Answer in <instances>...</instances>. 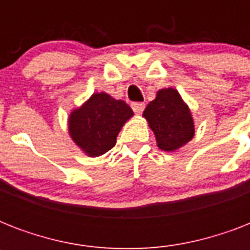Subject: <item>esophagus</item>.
<instances>
[{
  "label": "esophagus",
  "instance_id": "34e87169",
  "mask_svg": "<svg viewBox=\"0 0 250 250\" xmlns=\"http://www.w3.org/2000/svg\"><path fill=\"white\" fill-rule=\"evenodd\" d=\"M132 109H133V111H135V114L140 115V114L144 111L145 104H143V102H133Z\"/></svg>",
  "mask_w": 250,
  "mask_h": 250
}]
</instances>
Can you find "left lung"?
Segmentation results:
<instances>
[{
  "instance_id": "obj_1",
  "label": "left lung",
  "mask_w": 250,
  "mask_h": 250,
  "mask_svg": "<svg viewBox=\"0 0 250 250\" xmlns=\"http://www.w3.org/2000/svg\"><path fill=\"white\" fill-rule=\"evenodd\" d=\"M143 117L156 135L158 148L175 152L193 139L194 122L182 96L174 88H164L145 107Z\"/></svg>"
}]
</instances>
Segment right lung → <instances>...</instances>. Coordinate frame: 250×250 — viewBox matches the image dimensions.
I'll list each match as a JSON object with an SVG mask.
<instances>
[{
  "mask_svg": "<svg viewBox=\"0 0 250 250\" xmlns=\"http://www.w3.org/2000/svg\"><path fill=\"white\" fill-rule=\"evenodd\" d=\"M132 117V109L125 101L105 92L93 93L71 111L68 133L86 156H102L115 145L118 133Z\"/></svg>",
  "mask_w": 250,
  "mask_h": 250,
  "instance_id": "obj_1",
  "label": "right lung"
}]
</instances>
